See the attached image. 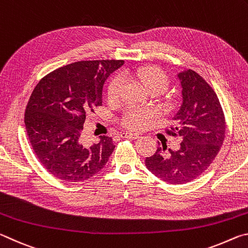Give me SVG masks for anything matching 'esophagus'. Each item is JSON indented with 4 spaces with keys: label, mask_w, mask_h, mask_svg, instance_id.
I'll use <instances>...</instances> for the list:
<instances>
[{
    "label": "esophagus",
    "mask_w": 248,
    "mask_h": 248,
    "mask_svg": "<svg viewBox=\"0 0 248 248\" xmlns=\"http://www.w3.org/2000/svg\"><path fill=\"white\" fill-rule=\"evenodd\" d=\"M121 138H127V139H138L139 138V134L138 133H132V132H123L120 134Z\"/></svg>",
    "instance_id": "34e87169"
}]
</instances>
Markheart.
<instances>
[{"instance_id": "b5f03b06", "label": "heart", "mask_w": 248, "mask_h": 248, "mask_svg": "<svg viewBox=\"0 0 248 248\" xmlns=\"http://www.w3.org/2000/svg\"><path fill=\"white\" fill-rule=\"evenodd\" d=\"M124 77L134 75L139 82L144 85L146 89H157L163 91L167 86L169 78L162 70L155 66H144L132 71V72H124ZM124 78L121 75H117L109 83L107 89V96L110 100H116L119 97L121 89H123ZM155 116L154 109L142 108V107H130L125 111L123 123L125 127L132 130H141L148 127L151 124L153 117Z\"/></svg>"}]
</instances>
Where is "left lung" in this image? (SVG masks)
Here are the masks:
<instances>
[{"label": "left lung", "mask_w": 248, "mask_h": 248, "mask_svg": "<svg viewBox=\"0 0 248 248\" xmlns=\"http://www.w3.org/2000/svg\"><path fill=\"white\" fill-rule=\"evenodd\" d=\"M182 85L183 103L174 116L176 127L167 130L178 137L177 151L159 146L145 158L151 173L170 184L189 183L211 165L225 137V118L216 92L192 70L177 74Z\"/></svg>", "instance_id": "8db88e82"}]
</instances>
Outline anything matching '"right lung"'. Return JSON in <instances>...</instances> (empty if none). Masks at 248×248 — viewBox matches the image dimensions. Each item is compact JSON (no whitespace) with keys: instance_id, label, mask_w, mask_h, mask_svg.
<instances>
[{"instance_id":"1","label":"right lung","mask_w":248,"mask_h":248,"mask_svg":"<svg viewBox=\"0 0 248 248\" xmlns=\"http://www.w3.org/2000/svg\"><path fill=\"white\" fill-rule=\"evenodd\" d=\"M124 60L78 61L46 75L37 84L25 111V127L37 158L48 173L64 182H84L104 169L115 145L100 136L84 143L86 115L102 106L103 86Z\"/></svg>"}]
</instances>
